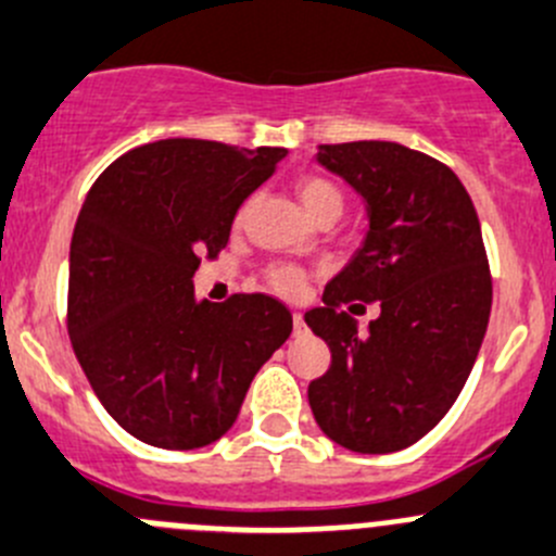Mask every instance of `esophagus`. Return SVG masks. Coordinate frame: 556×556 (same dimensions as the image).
I'll return each instance as SVG.
<instances>
[{
    "label": "esophagus",
    "mask_w": 556,
    "mask_h": 556,
    "mask_svg": "<svg viewBox=\"0 0 556 556\" xmlns=\"http://www.w3.org/2000/svg\"><path fill=\"white\" fill-rule=\"evenodd\" d=\"M292 321H294V336H303V332L308 330V327H305V319H303V314H298V311H294Z\"/></svg>",
    "instance_id": "34e87169"
}]
</instances>
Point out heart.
<instances>
[{"instance_id": "b5f03b06", "label": "heart", "mask_w": 556, "mask_h": 556, "mask_svg": "<svg viewBox=\"0 0 556 556\" xmlns=\"http://www.w3.org/2000/svg\"><path fill=\"white\" fill-rule=\"evenodd\" d=\"M294 190H298L300 204H303L305 213H308L311 218H316V215L321 213H341V190H338L330 179L319 177V174H303V177L294 182ZM264 278H267V283L275 292L287 294V298L300 294L305 287V273L300 267H294V264H273V267H267Z\"/></svg>"}]
</instances>
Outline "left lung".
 I'll return each instance as SVG.
<instances>
[{"instance_id":"obj_1","label":"left lung","mask_w":556,"mask_h":556,"mask_svg":"<svg viewBox=\"0 0 556 556\" xmlns=\"http://www.w3.org/2000/svg\"><path fill=\"white\" fill-rule=\"evenodd\" d=\"M316 161L363 195L368 231L305 314L332 352L311 412L346 451H404L447 415L489 327L478 213L445 163L395 141L321 144ZM354 299L383 308L366 337L342 311Z\"/></svg>"}]
</instances>
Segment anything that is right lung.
I'll return each mask as SVG.
<instances>
[{
	"label": "right lung",
	"mask_w": 556,
	"mask_h": 556,
	"mask_svg": "<svg viewBox=\"0 0 556 556\" xmlns=\"http://www.w3.org/2000/svg\"><path fill=\"white\" fill-rule=\"evenodd\" d=\"M281 147L163 139L116 157L89 188L71 240L67 332L111 417L136 440L193 451L235 426L258 368L292 332L267 294L193 298Z\"/></svg>",
	"instance_id": "1"
}]
</instances>
